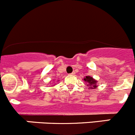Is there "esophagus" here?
I'll list each match as a JSON object with an SVG mask.
<instances>
[{"label":"esophagus","instance_id":"34e87169","mask_svg":"<svg viewBox=\"0 0 135 135\" xmlns=\"http://www.w3.org/2000/svg\"><path fill=\"white\" fill-rule=\"evenodd\" d=\"M70 75H75V72H72V73L70 74Z\"/></svg>","mask_w":135,"mask_h":135}]
</instances>
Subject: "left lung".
Masks as SVG:
<instances>
[{
    "instance_id": "left-lung-1",
    "label": "left lung",
    "mask_w": 135,
    "mask_h": 135,
    "mask_svg": "<svg viewBox=\"0 0 135 135\" xmlns=\"http://www.w3.org/2000/svg\"><path fill=\"white\" fill-rule=\"evenodd\" d=\"M84 80L87 82V86L90 87V89H93L94 88L97 87V81L93 78V77L90 76H86V78H84Z\"/></svg>"
}]
</instances>
